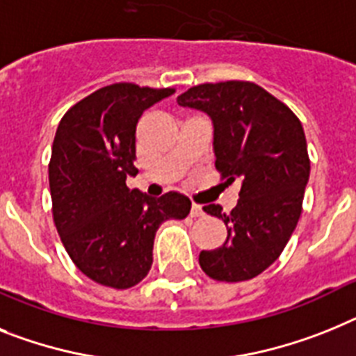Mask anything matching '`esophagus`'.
Listing matches in <instances>:
<instances>
[{"label": "esophagus", "mask_w": 356, "mask_h": 356, "mask_svg": "<svg viewBox=\"0 0 356 356\" xmlns=\"http://www.w3.org/2000/svg\"><path fill=\"white\" fill-rule=\"evenodd\" d=\"M192 217H202L204 215V210H202L201 204H192V211H190Z\"/></svg>", "instance_id": "esophagus-1"}]
</instances>
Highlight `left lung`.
Wrapping results in <instances>:
<instances>
[{
    "instance_id": "obj_1",
    "label": "left lung",
    "mask_w": 356,
    "mask_h": 356,
    "mask_svg": "<svg viewBox=\"0 0 356 356\" xmlns=\"http://www.w3.org/2000/svg\"><path fill=\"white\" fill-rule=\"evenodd\" d=\"M177 103L210 115L215 168L226 183L241 181L229 213L219 204L202 208L224 220L228 237L217 250H202L199 264L220 282L253 279L279 259L302 211L309 179L302 124L282 101L250 81L193 86Z\"/></svg>"
}]
</instances>
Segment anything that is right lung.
Instances as JSON below:
<instances>
[{
  "label": "right lung",
  "instance_id": "add662e5",
  "mask_svg": "<svg viewBox=\"0 0 356 356\" xmlns=\"http://www.w3.org/2000/svg\"><path fill=\"white\" fill-rule=\"evenodd\" d=\"M173 92L115 83L74 104L59 122L49 164L54 222L72 262L97 284H139L154 262L157 228L190 213L183 193L155 199L127 186L137 173V122Z\"/></svg>",
  "mask_w": 356,
  "mask_h": 356
}]
</instances>
